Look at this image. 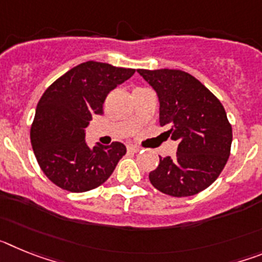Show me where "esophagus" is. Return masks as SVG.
Segmentation results:
<instances>
[{
    "label": "esophagus",
    "mask_w": 262,
    "mask_h": 262,
    "mask_svg": "<svg viewBox=\"0 0 262 262\" xmlns=\"http://www.w3.org/2000/svg\"><path fill=\"white\" fill-rule=\"evenodd\" d=\"M127 149L131 152H139L140 151V147H138V145H135V144H128L127 145Z\"/></svg>",
    "instance_id": "34e87169"
}]
</instances>
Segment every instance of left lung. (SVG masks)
Here are the masks:
<instances>
[{"instance_id": "1", "label": "left lung", "mask_w": 262, "mask_h": 262, "mask_svg": "<svg viewBox=\"0 0 262 262\" xmlns=\"http://www.w3.org/2000/svg\"><path fill=\"white\" fill-rule=\"evenodd\" d=\"M157 93L160 124L178 142L174 157H160L149 181L161 193L189 196L219 177L230 157L232 127L221 101L180 69H138Z\"/></svg>"}]
</instances>
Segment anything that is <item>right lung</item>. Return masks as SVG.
<instances>
[{
  "label": "right lung",
  "mask_w": 262,
  "mask_h": 262,
  "mask_svg": "<svg viewBox=\"0 0 262 262\" xmlns=\"http://www.w3.org/2000/svg\"><path fill=\"white\" fill-rule=\"evenodd\" d=\"M135 69L86 61L72 68L47 88L36 106L30 138L38 164L50 181L72 193L96 189L114 172L126 155L119 142L110 145L85 142L93 115L103 113L111 90L128 80Z\"/></svg>",
  "instance_id": "obj_1"
}]
</instances>
